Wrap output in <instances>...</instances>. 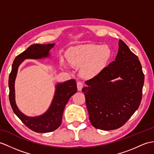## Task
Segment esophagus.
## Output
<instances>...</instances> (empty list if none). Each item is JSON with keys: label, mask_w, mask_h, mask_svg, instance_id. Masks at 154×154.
<instances>
[{"label": "esophagus", "mask_w": 154, "mask_h": 154, "mask_svg": "<svg viewBox=\"0 0 154 154\" xmlns=\"http://www.w3.org/2000/svg\"><path fill=\"white\" fill-rule=\"evenodd\" d=\"M77 89L79 91H81L82 90V88L83 87V83L82 81H79L77 83Z\"/></svg>", "instance_id": "esophagus-1"}]
</instances>
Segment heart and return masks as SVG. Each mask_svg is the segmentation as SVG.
<instances>
[{"mask_svg": "<svg viewBox=\"0 0 154 154\" xmlns=\"http://www.w3.org/2000/svg\"><path fill=\"white\" fill-rule=\"evenodd\" d=\"M111 56V51L108 46L85 45L71 48L68 53V62L74 67H83L82 74L86 77L97 75ZM62 66L66 67L63 62Z\"/></svg>", "mask_w": 154, "mask_h": 154, "instance_id": "b5f03b06", "label": "heart"}]
</instances>
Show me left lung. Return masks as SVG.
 Instances as JSON below:
<instances>
[{
    "instance_id": "1",
    "label": "left lung",
    "mask_w": 154,
    "mask_h": 154,
    "mask_svg": "<svg viewBox=\"0 0 154 154\" xmlns=\"http://www.w3.org/2000/svg\"><path fill=\"white\" fill-rule=\"evenodd\" d=\"M144 81L137 56L119 40L115 61L86 81L87 86L82 89L92 126L104 131L122 127L140 106Z\"/></svg>"
}]
</instances>
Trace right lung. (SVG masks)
I'll use <instances>...</instances> for the list:
<instances>
[{"label":"right lung","instance_id":"obj_1","mask_svg":"<svg viewBox=\"0 0 154 154\" xmlns=\"http://www.w3.org/2000/svg\"><path fill=\"white\" fill-rule=\"evenodd\" d=\"M54 44L32 45L14 59L9 75V100L14 113L29 129L36 133H50L57 129L62 123L63 112L71 96L76 93L77 88L75 79H70L56 86L55 94L48 109L37 117H28L21 113L16 104L14 83L21 62L26 59H41L48 57L50 50Z\"/></svg>","mask_w":154,"mask_h":154}]
</instances>
